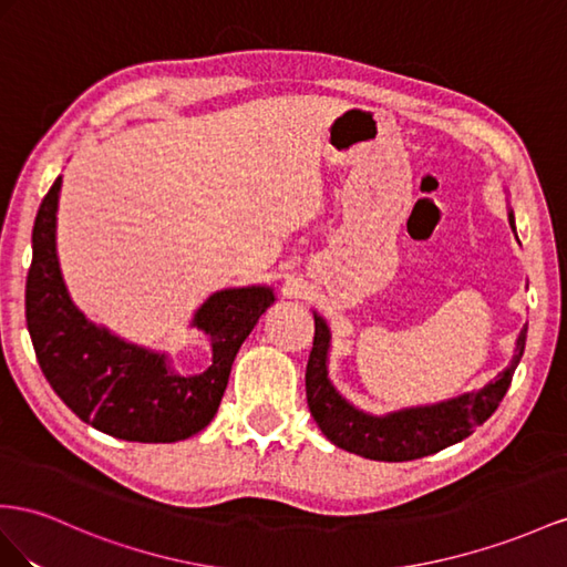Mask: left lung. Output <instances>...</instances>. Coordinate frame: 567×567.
I'll return each instance as SVG.
<instances>
[{"label":"left lung","mask_w":567,"mask_h":567,"mask_svg":"<svg viewBox=\"0 0 567 567\" xmlns=\"http://www.w3.org/2000/svg\"><path fill=\"white\" fill-rule=\"evenodd\" d=\"M507 217H511V227L515 229L513 210L507 213ZM313 347L307 364V400L313 422L330 443H336L338 447L347 450V453L381 462H408L426 457L467 439L476 426H482L498 410L503 395L511 388L513 373L527 342L525 326L517 336L511 367L501 371L482 390L450 398L445 402L426 404V408H408L383 416H373L357 410L330 383V328L318 313H313Z\"/></svg>","instance_id":"left-lung-1"}]
</instances>
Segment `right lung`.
<instances>
[{
	"label": "right lung",
	"instance_id": "1",
	"mask_svg": "<svg viewBox=\"0 0 567 567\" xmlns=\"http://www.w3.org/2000/svg\"><path fill=\"white\" fill-rule=\"evenodd\" d=\"M62 177L42 198L25 280V323L48 383L81 422L122 441L174 443L206 429L220 408L241 342L272 307L270 287L220 289L192 326L206 332L213 364L196 375L172 371L165 354L112 336L71 301L56 258Z\"/></svg>",
	"mask_w": 567,
	"mask_h": 567
}]
</instances>
